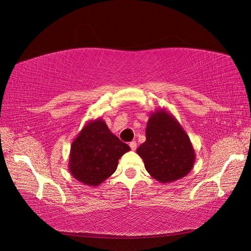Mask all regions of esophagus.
Instances as JSON below:
<instances>
[{"mask_svg": "<svg viewBox=\"0 0 251 251\" xmlns=\"http://www.w3.org/2000/svg\"><path fill=\"white\" fill-rule=\"evenodd\" d=\"M130 148L132 151H135L136 148H137V143H136V141H132L130 142Z\"/></svg>", "mask_w": 251, "mask_h": 251, "instance_id": "obj_1", "label": "esophagus"}]
</instances>
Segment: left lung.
Returning a JSON list of instances; mask_svg holds the SVG:
<instances>
[{"instance_id": "left-lung-1", "label": "left lung", "mask_w": 251, "mask_h": 251, "mask_svg": "<svg viewBox=\"0 0 251 251\" xmlns=\"http://www.w3.org/2000/svg\"><path fill=\"white\" fill-rule=\"evenodd\" d=\"M147 140L137 149L146 170L161 183L185 177L192 171L196 154L184 128L166 109L151 114Z\"/></svg>"}]
</instances>
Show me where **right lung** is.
I'll use <instances>...</instances> for the list:
<instances>
[{
  "mask_svg": "<svg viewBox=\"0 0 251 251\" xmlns=\"http://www.w3.org/2000/svg\"><path fill=\"white\" fill-rule=\"evenodd\" d=\"M130 150L97 118L88 121L73 140L68 168L81 183L97 186L114 174L120 157Z\"/></svg>",
  "mask_w": 251,
  "mask_h": 251,
  "instance_id": "1",
  "label": "right lung"
}]
</instances>
